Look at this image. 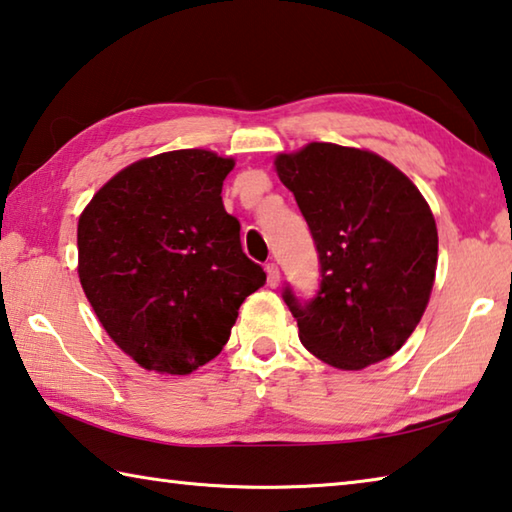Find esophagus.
I'll return each mask as SVG.
<instances>
[{
    "label": "esophagus",
    "mask_w": 512,
    "mask_h": 512,
    "mask_svg": "<svg viewBox=\"0 0 512 512\" xmlns=\"http://www.w3.org/2000/svg\"><path fill=\"white\" fill-rule=\"evenodd\" d=\"M266 275H268V286H277L280 284V268H277V264H266Z\"/></svg>",
    "instance_id": "1"
}]
</instances>
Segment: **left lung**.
I'll list each match as a JSON object with an SVG mask.
<instances>
[{
  "mask_svg": "<svg viewBox=\"0 0 512 512\" xmlns=\"http://www.w3.org/2000/svg\"><path fill=\"white\" fill-rule=\"evenodd\" d=\"M320 259V291L284 302L302 345L331 367L356 371L405 345L430 302L439 235L423 194L383 156L309 143L275 159Z\"/></svg>",
  "mask_w": 512,
  "mask_h": 512,
  "instance_id": "obj_1",
  "label": "left lung"
}]
</instances>
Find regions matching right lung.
Here are the masks:
<instances>
[{
  "label": "right lung",
  "instance_id": "1",
  "mask_svg": "<svg viewBox=\"0 0 512 512\" xmlns=\"http://www.w3.org/2000/svg\"><path fill=\"white\" fill-rule=\"evenodd\" d=\"M235 161L176 150L136 161L78 221V275L109 338L138 365L185 376L230 338L264 268L241 250L221 201Z\"/></svg>",
  "mask_w": 512,
  "mask_h": 512
}]
</instances>
